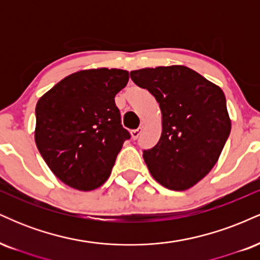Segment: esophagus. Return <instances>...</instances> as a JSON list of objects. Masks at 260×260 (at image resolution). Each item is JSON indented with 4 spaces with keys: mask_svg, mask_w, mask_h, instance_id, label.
<instances>
[{
    "mask_svg": "<svg viewBox=\"0 0 260 260\" xmlns=\"http://www.w3.org/2000/svg\"><path fill=\"white\" fill-rule=\"evenodd\" d=\"M140 133H142V128H138V129H133L132 132H131V137H132V139H137L140 136Z\"/></svg>",
    "mask_w": 260,
    "mask_h": 260,
    "instance_id": "esophagus-1",
    "label": "esophagus"
}]
</instances>
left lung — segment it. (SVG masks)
Listing matches in <instances>:
<instances>
[{
  "mask_svg": "<svg viewBox=\"0 0 260 260\" xmlns=\"http://www.w3.org/2000/svg\"><path fill=\"white\" fill-rule=\"evenodd\" d=\"M131 78L161 110L159 142L143 153L151 176L171 190L193 187L215 166L231 132L225 94L181 64L132 71Z\"/></svg>",
  "mask_w": 260,
  "mask_h": 260,
  "instance_id": "left-lung-1",
  "label": "left lung"
}]
</instances>
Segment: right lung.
<instances>
[{
  "instance_id": "right-lung-1",
  "label": "right lung",
  "mask_w": 260,
  "mask_h": 260,
  "mask_svg": "<svg viewBox=\"0 0 260 260\" xmlns=\"http://www.w3.org/2000/svg\"><path fill=\"white\" fill-rule=\"evenodd\" d=\"M129 73L91 68L70 74L35 107V143L53 175L78 190L99 188L111 175L129 133L121 124L115 96Z\"/></svg>"
}]
</instances>
